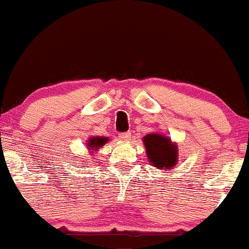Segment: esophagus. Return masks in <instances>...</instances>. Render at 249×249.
I'll use <instances>...</instances> for the list:
<instances>
[{"mask_svg":"<svg viewBox=\"0 0 249 249\" xmlns=\"http://www.w3.org/2000/svg\"><path fill=\"white\" fill-rule=\"evenodd\" d=\"M118 138H120V141H122V142H129L131 141V133H129V132H126V133H121L120 136H118Z\"/></svg>","mask_w":249,"mask_h":249,"instance_id":"obj_1","label":"esophagus"}]
</instances>
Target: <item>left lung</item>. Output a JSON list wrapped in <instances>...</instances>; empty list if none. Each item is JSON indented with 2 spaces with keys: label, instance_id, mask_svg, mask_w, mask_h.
I'll list each match as a JSON object with an SVG mask.
<instances>
[{
  "label": "left lung",
  "instance_id": "8db88e82",
  "mask_svg": "<svg viewBox=\"0 0 249 249\" xmlns=\"http://www.w3.org/2000/svg\"><path fill=\"white\" fill-rule=\"evenodd\" d=\"M146 158L151 166L159 170H171L177 164L178 148L169 136L162 133H149L143 137Z\"/></svg>",
  "mask_w": 249,
  "mask_h": 249
}]
</instances>
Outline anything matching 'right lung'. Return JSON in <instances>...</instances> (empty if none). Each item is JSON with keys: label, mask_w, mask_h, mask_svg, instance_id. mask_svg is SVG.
I'll return each mask as SVG.
<instances>
[{"label": "right lung", "mask_w": 249, "mask_h": 249, "mask_svg": "<svg viewBox=\"0 0 249 249\" xmlns=\"http://www.w3.org/2000/svg\"><path fill=\"white\" fill-rule=\"evenodd\" d=\"M108 142L107 137H89V139L87 141V148L89 150V153L93 155L95 151H98L101 146L105 145Z\"/></svg>", "instance_id": "add662e5"}]
</instances>
